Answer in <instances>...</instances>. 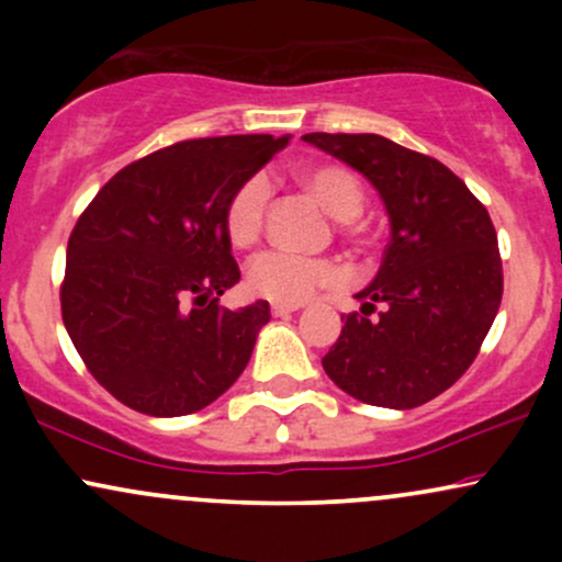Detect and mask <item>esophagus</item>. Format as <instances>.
Returning <instances> with one entry per match:
<instances>
[{"instance_id":"obj_1","label":"esophagus","mask_w":562,"mask_h":562,"mask_svg":"<svg viewBox=\"0 0 562 562\" xmlns=\"http://www.w3.org/2000/svg\"><path fill=\"white\" fill-rule=\"evenodd\" d=\"M301 303H272V314L274 317H288V314L299 312Z\"/></svg>"}]
</instances>
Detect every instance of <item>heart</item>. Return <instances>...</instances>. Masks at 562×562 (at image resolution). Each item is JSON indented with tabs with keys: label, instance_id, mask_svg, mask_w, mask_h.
I'll return each mask as SVG.
<instances>
[{
	"label": "heart",
	"instance_id": "heart-1",
	"mask_svg": "<svg viewBox=\"0 0 562 562\" xmlns=\"http://www.w3.org/2000/svg\"><path fill=\"white\" fill-rule=\"evenodd\" d=\"M299 179L319 200L327 214L346 222L348 232H357V224L351 218L362 214L364 192L353 179V173H348L344 166L317 164L301 169ZM269 195H272V187L261 173L245 179L237 187L227 205V218H224L232 243L248 248L259 240L269 209ZM340 277L344 274L333 261L308 259V256L288 254V250H263L248 263L250 293L274 303H303L308 295H314V290L338 285Z\"/></svg>",
	"mask_w": 562,
	"mask_h": 562
}]
</instances>
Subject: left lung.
<instances>
[{
	"label": "left lung",
	"mask_w": 562,
	"mask_h": 562,
	"mask_svg": "<svg viewBox=\"0 0 562 562\" xmlns=\"http://www.w3.org/2000/svg\"><path fill=\"white\" fill-rule=\"evenodd\" d=\"M301 139L364 173L391 222L375 280L357 293L362 308L340 317L322 367L364 404L430 402L465 375L499 312L502 259L488 211L441 160L380 134Z\"/></svg>",
	"instance_id": "obj_1"
}]
</instances>
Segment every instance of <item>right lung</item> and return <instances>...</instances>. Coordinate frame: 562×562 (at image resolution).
<instances>
[{"label": "right lung", "instance_id": "obj_1", "mask_svg": "<svg viewBox=\"0 0 562 562\" xmlns=\"http://www.w3.org/2000/svg\"><path fill=\"white\" fill-rule=\"evenodd\" d=\"M290 137L187 139L134 160L68 237L60 306L97 383L150 417L216 402L240 378L269 303L218 306L240 280L227 205Z\"/></svg>", "mask_w": 562, "mask_h": 562}]
</instances>
